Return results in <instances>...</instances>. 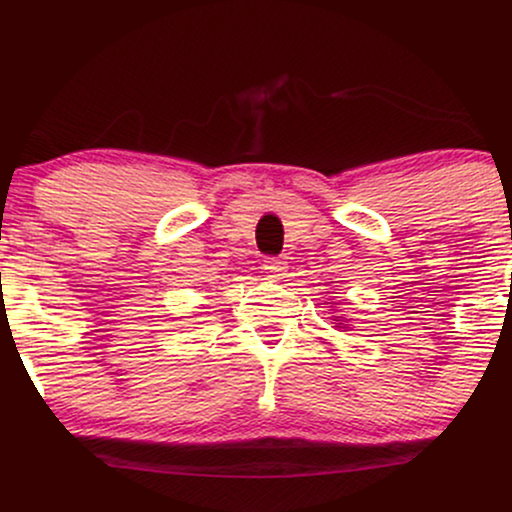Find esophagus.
Here are the masks:
<instances>
[{
	"mask_svg": "<svg viewBox=\"0 0 512 512\" xmlns=\"http://www.w3.org/2000/svg\"><path fill=\"white\" fill-rule=\"evenodd\" d=\"M286 269H289V267H286V262L284 260H276V257H272V260L264 262V272H267L269 279H274V281L284 279Z\"/></svg>",
	"mask_w": 512,
	"mask_h": 512,
	"instance_id": "34e87169",
	"label": "esophagus"
}]
</instances>
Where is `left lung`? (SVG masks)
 Segmentation results:
<instances>
[{
	"label": "left lung",
	"instance_id": "8db88e82",
	"mask_svg": "<svg viewBox=\"0 0 512 512\" xmlns=\"http://www.w3.org/2000/svg\"><path fill=\"white\" fill-rule=\"evenodd\" d=\"M332 308V305H330ZM334 327H342V330H349V327H346V317H334Z\"/></svg>",
	"mask_w": 512,
	"mask_h": 512
}]
</instances>
